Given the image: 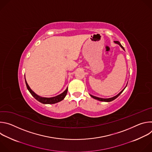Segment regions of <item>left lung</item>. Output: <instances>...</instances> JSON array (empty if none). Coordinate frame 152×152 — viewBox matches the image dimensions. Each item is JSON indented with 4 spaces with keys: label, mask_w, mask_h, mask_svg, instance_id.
Returning a JSON list of instances; mask_svg holds the SVG:
<instances>
[{
    "label": "left lung",
    "mask_w": 152,
    "mask_h": 152,
    "mask_svg": "<svg viewBox=\"0 0 152 152\" xmlns=\"http://www.w3.org/2000/svg\"><path fill=\"white\" fill-rule=\"evenodd\" d=\"M115 43H117V44H118V45H119L120 46V47L124 50V48L121 46V45L120 44V42H119V41H114ZM127 86V85H126ZM126 88V87H125ZM125 88L118 94H117V96H114V97H112V98H110V99H102V98H99V97H96V96H92V95H90L93 98H94V99H97V100H99V101H102V102H111V101H113V100H114V99H115L116 98H117L120 94H121V93L123 91V90L125 89Z\"/></svg>",
    "instance_id": "left-lung-1"
}]
</instances>
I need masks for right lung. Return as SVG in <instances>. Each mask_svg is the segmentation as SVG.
<instances>
[{
    "label": "right lung",
    "instance_id": "1",
    "mask_svg": "<svg viewBox=\"0 0 152 152\" xmlns=\"http://www.w3.org/2000/svg\"><path fill=\"white\" fill-rule=\"evenodd\" d=\"M25 82H26V86H27V88L28 90H29V91L30 92V93L32 94V96L36 99L37 100L38 102L43 103V104H54V103H58L61 100H62L64 97H66V96L67 95V91H68V88L65 90L62 94L57 96H55V97H50V98H47V97H41L39 96H38V95H37L29 86L26 80V79H25Z\"/></svg>",
    "mask_w": 152,
    "mask_h": 152
}]
</instances>
